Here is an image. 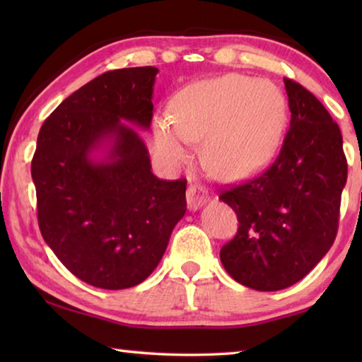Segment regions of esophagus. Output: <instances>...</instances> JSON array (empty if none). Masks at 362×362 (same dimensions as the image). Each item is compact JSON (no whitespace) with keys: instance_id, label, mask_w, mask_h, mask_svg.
I'll use <instances>...</instances> for the list:
<instances>
[{"instance_id":"1","label":"esophagus","mask_w":362,"mask_h":362,"mask_svg":"<svg viewBox=\"0 0 362 362\" xmlns=\"http://www.w3.org/2000/svg\"><path fill=\"white\" fill-rule=\"evenodd\" d=\"M206 201H207V193H206L204 188L196 187V185L188 187V189H187V206H188L189 211L199 209L201 206L206 204Z\"/></svg>"}]
</instances>
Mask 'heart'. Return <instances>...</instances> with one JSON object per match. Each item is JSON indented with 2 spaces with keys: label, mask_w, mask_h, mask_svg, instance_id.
Instances as JSON below:
<instances>
[{
  "label": "heart",
  "mask_w": 362,
  "mask_h": 362,
  "mask_svg": "<svg viewBox=\"0 0 362 362\" xmlns=\"http://www.w3.org/2000/svg\"><path fill=\"white\" fill-rule=\"evenodd\" d=\"M170 113L153 121V146L168 166L204 139L206 168L222 180H243L267 166L283 139L287 103L276 84L228 73L187 86Z\"/></svg>",
  "instance_id": "1"
}]
</instances>
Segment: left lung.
<instances>
[{
	"mask_svg": "<svg viewBox=\"0 0 362 362\" xmlns=\"http://www.w3.org/2000/svg\"><path fill=\"white\" fill-rule=\"evenodd\" d=\"M291 110L278 158L265 173L226 189L238 233L220 249L230 276L255 291L298 283L332 247L348 164L339 124L302 84L284 78Z\"/></svg>",
	"mask_w": 362,
	"mask_h": 362,
	"instance_id": "obj_1",
	"label": "left lung"
}]
</instances>
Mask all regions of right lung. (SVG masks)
Listing matches in <instances>:
<instances>
[{
    "mask_svg": "<svg viewBox=\"0 0 362 362\" xmlns=\"http://www.w3.org/2000/svg\"><path fill=\"white\" fill-rule=\"evenodd\" d=\"M155 66L107 71L42 122L32 161L41 235L84 283L145 281L185 216L187 180H159L139 129L153 118Z\"/></svg>",
    "mask_w": 362,
    "mask_h": 362,
    "instance_id": "add662e5",
    "label": "right lung"
}]
</instances>
